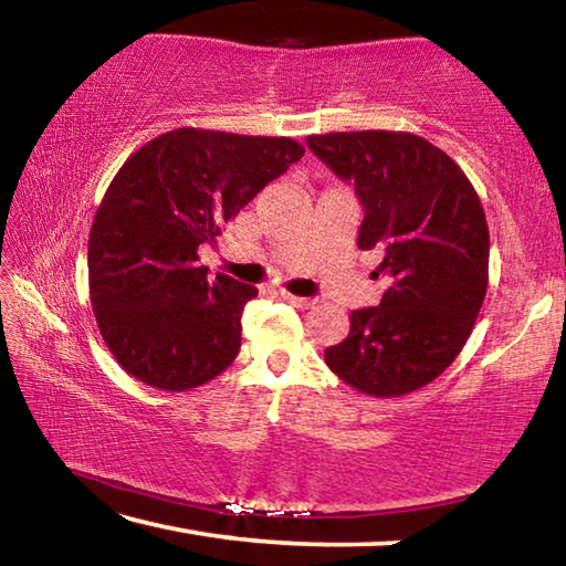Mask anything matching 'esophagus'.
Returning <instances> with one entry per match:
<instances>
[{
	"label": "esophagus",
	"mask_w": 566,
	"mask_h": 566,
	"mask_svg": "<svg viewBox=\"0 0 566 566\" xmlns=\"http://www.w3.org/2000/svg\"><path fill=\"white\" fill-rule=\"evenodd\" d=\"M280 294H282V300H286V302L294 304V306H300V310H310V306L314 304V300H310V296H296V294L286 292V290H282Z\"/></svg>",
	"instance_id": "obj_1"
}]
</instances>
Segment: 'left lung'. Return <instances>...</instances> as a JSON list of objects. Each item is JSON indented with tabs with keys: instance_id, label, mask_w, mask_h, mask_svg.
Wrapping results in <instances>:
<instances>
[{
	"instance_id": "8db88e82",
	"label": "left lung",
	"mask_w": 566,
	"mask_h": 566,
	"mask_svg": "<svg viewBox=\"0 0 566 566\" xmlns=\"http://www.w3.org/2000/svg\"><path fill=\"white\" fill-rule=\"evenodd\" d=\"M306 147L354 185L364 207L357 244L381 252L375 274L389 276L379 306L354 310L347 339L324 349V361L361 395H409L457 359L482 310V202L457 161L417 134H312Z\"/></svg>"
}]
</instances>
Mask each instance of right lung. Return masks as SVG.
Here are the masks:
<instances>
[{
	"label": "right lung",
	"mask_w": 566,
	"mask_h": 566,
	"mask_svg": "<svg viewBox=\"0 0 566 566\" xmlns=\"http://www.w3.org/2000/svg\"><path fill=\"white\" fill-rule=\"evenodd\" d=\"M304 157L290 137L181 127L134 151L90 232V296L112 357L165 391L207 385L242 344L256 286L207 276L197 249Z\"/></svg>",
	"instance_id": "add662e5"
}]
</instances>
